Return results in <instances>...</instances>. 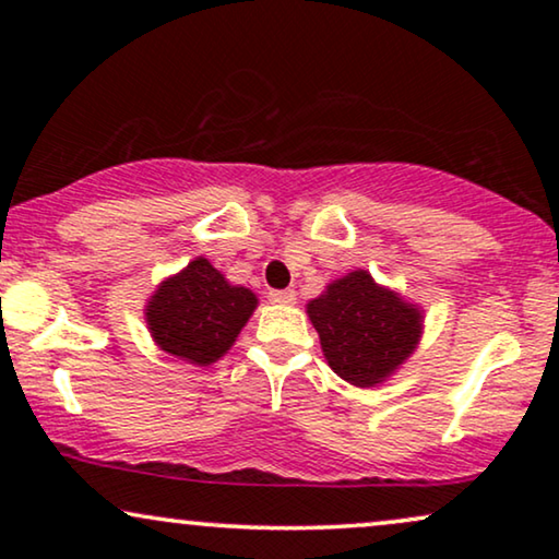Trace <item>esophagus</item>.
Masks as SVG:
<instances>
[{
  "instance_id": "obj_1",
  "label": "esophagus",
  "mask_w": 559,
  "mask_h": 559,
  "mask_svg": "<svg viewBox=\"0 0 559 559\" xmlns=\"http://www.w3.org/2000/svg\"><path fill=\"white\" fill-rule=\"evenodd\" d=\"M270 300L280 305H293L295 302V289H270Z\"/></svg>"
}]
</instances>
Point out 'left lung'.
I'll use <instances>...</instances> for the list:
<instances>
[{"label": "left lung", "instance_id": "1", "mask_svg": "<svg viewBox=\"0 0 559 559\" xmlns=\"http://www.w3.org/2000/svg\"><path fill=\"white\" fill-rule=\"evenodd\" d=\"M328 366L354 386L384 381L423 333V312L379 287L366 272H350L308 305Z\"/></svg>", "mask_w": 559, "mask_h": 559}]
</instances>
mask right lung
<instances>
[{
  "instance_id": "add662e5",
  "label": "right lung",
  "mask_w": 559,
  "mask_h": 559,
  "mask_svg": "<svg viewBox=\"0 0 559 559\" xmlns=\"http://www.w3.org/2000/svg\"><path fill=\"white\" fill-rule=\"evenodd\" d=\"M254 308L251 289L228 285L209 259L198 257L157 287L147 305V325L167 354L209 366L234 346Z\"/></svg>"
}]
</instances>
